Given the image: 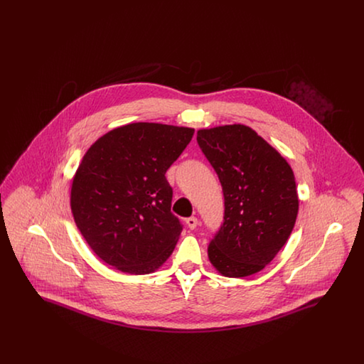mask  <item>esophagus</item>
I'll use <instances>...</instances> for the list:
<instances>
[{
	"instance_id": "34e87169",
	"label": "esophagus",
	"mask_w": 364,
	"mask_h": 364,
	"mask_svg": "<svg viewBox=\"0 0 364 364\" xmlns=\"http://www.w3.org/2000/svg\"><path fill=\"white\" fill-rule=\"evenodd\" d=\"M186 223H187V225L190 229H196V226H198V218L196 217H190V218H187L186 220Z\"/></svg>"
}]
</instances>
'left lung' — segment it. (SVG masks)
I'll use <instances>...</instances> for the list:
<instances>
[{"mask_svg":"<svg viewBox=\"0 0 364 364\" xmlns=\"http://www.w3.org/2000/svg\"><path fill=\"white\" fill-rule=\"evenodd\" d=\"M198 144L223 186L224 224L208 244V259L225 277L266 267L294 229L299 198L287 159L242 124L198 131Z\"/></svg>","mask_w":364,"mask_h":364,"instance_id":"1","label":"left lung"}]
</instances>
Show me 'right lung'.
<instances>
[{
	"label": "right lung",
	"instance_id": "add662e5",
	"mask_svg": "<svg viewBox=\"0 0 364 364\" xmlns=\"http://www.w3.org/2000/svg\"><path fill=\"white\" fill-rule=\"evenodd\" d=\"M195 129L134 122L98 139L70 188L75 223L105 263L128 274L156 272L173 252L183 225L172 214L165 173Z\"/></svg>",
	"mask_w": 364,
	"mask_h": 364
}]
</instances>
